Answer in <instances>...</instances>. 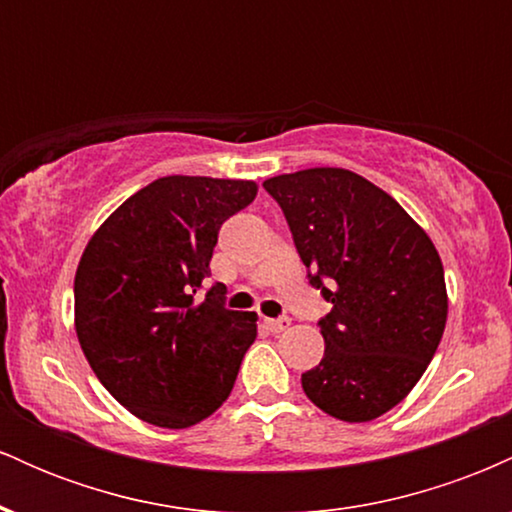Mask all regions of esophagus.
<instances>
[{"mask_svg": "<svg viewBox=\"0 0 512 512\" xmlns=\"http://www.w3.org/2000/svg\"><path fill=\"white\" fill-rule=\"evenodd\" d=\"M264 325H267L269 332L279 334V332H284L286 327L291 325V320H289V317H276V320H272V317H267V320H264Z\"/></svg>", "mask_w": 512, "mask_h": 512, "instance_id": "34e87169", "label": "esophagus"}]
</instances>
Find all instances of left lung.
I'll return each mask as SVG.
<instances>
[{
    "label": "left lung",
    "instance_id": "left-lung-1",
    "mask_svg": "<svg viewBox=\"0 0 512 512\" xmlns=\"http://www.w3.org/2000/svg\"><path fill=\"white\" fill-rule=\"evenodd\" d=\"M279 202L310 284L332 310L325 356L301 375L315 407L361 424L414 390L448 320L443 262L419 226L378 185L346 168L264 180Z\"/></svg>",
    "mask_w": 512,
    "mask_h": 512
}]
</instances>
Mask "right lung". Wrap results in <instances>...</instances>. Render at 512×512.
Returning <instances> with one entry per match:
<instances>
[{
	"instance_id": "obj_1",
	"label": "right lung",
	"mask_w": 512,
	"mask_h": 512,
	"mask_svg": "<svg viewBox=\"0 0 512 512\" xmlns=\"http://www.w3.org/2000/svg\"><path fill=\"white\" fill-rule=\"evenodd\" d=\"M257 182L168 175L101 223L74 276V327L88 366L137 419L190 428L236 385L257 315L223 308V284L199 301L221 223Z\"/></svg>"
}]
</instances>
